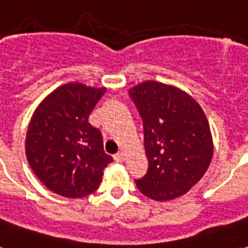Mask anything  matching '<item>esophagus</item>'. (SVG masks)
<instances>
[{
    "mask_svg": "<svg viewBox=\"0 0 248 248\" xmlns=\"http://www.w3.org/2000/svg\"><path fill=\"white\" fill-rule=\"evenodd\" d=\"M114 161H116V162H124V152H118V153H117L116 155H114Z\"/></svg>",
    "mask_w": 248,
    "mask_h": 248,
    "instance_id": "1",
    "label": "esophagus"
}]
</instances>
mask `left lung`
I'll return each mask as SVG.
<instances>
[{
  "mask_svg": "<svg viewBox=\"0 0 248 248\" xmlns=\"http://www.w3.org/2000/svg\"><path fill=\"white\" fill-rule=\"evenodd\" d=\"M128 93L143 120L149 163L136 186L155 201L183 196L211 162L214 144L206 114L190 95L165 83L145 81Z\"/></svg>",
  "mask_w": 248,
  "mask_h": 248,
  "instance_id": "1",
  "label": "left lung"
}]
</instances>
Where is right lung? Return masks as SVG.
<instances>
[{
	"mask_svg": "<svg viewBox=\"0 0 248 248\" xmlns=\"http://www.w3.org/2000/svg\"><path fill=\"white\" fill-rule=\"evenodd\" d=\"M105 90L78 82L62 85L41 101L31 118L27 159L45 186L59 196L79 198L95 192L113 161L104 152L101 132L89 124Z\"/></svg>",
	"mask_w": 248,
	"mask_h": 248,
	"instance_id": "obj_1",
	"label": "right lung"
}]
</instances>
